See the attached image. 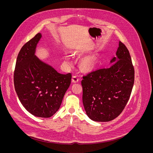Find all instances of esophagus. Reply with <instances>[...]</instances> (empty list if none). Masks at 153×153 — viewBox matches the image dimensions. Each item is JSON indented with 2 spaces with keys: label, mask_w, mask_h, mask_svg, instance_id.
Masks as SVG:
<instances>
[{
  "label": "esophagus",
  "mask_w": 153,
  "mask_h": 153,
  "mask_svg": "<svg viewBox=\"0 0 153 153\" xmlns=\"http://www.w3.org/2000/svg\"><path fill=\"white\" fill-rule=\"evenodd\" d=\"M79 80V78L77 76H73L72 77V82H74V83H77L78 82Z\"/></svg>",
  "instance_id": "esophagus-1"
}]
</instances>
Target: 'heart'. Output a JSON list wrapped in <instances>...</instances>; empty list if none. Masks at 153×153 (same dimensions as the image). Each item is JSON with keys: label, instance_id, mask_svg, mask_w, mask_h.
<instances>
[{"label": "heart", "instance_id": "obj_1", "mask_svg": "<svg viewBox=\"0 0 153 153\" xmlns=\"http://www.w3.org/2000/svg\"><path fill=\"white\" fill-rule=\"evenodd\" d=\"M67 60L68 61H70L69 57H67ZM95 63H96V62H95L94 58L93 57L91 56V57H88L85 58L83 60L82 65L85 69L91 70L94 67Z\"/></svg>", "mask_w": 153, "mask_h": 153}]
</instances>
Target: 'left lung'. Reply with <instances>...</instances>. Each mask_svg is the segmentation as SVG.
I'll return each mask as SVG.
<instances>
[{
  "instance_id": "obj_1",
  "label": "left lung",
  "mask_w": 153,
  "mask_h": 153,
  "mask_svg": "<svg viewBox=\"0 0 153 153\" xmlns=\"http://www.w3.org/2000/svg\"><path fill=\"white\" fill-rule=\"evenodd\" d=\"M110 67L83 76V104L86 113L96 122L111 121L123 111L131 93L134 69L126 47L119 41Z\"/></svg>"
}]
</instances>
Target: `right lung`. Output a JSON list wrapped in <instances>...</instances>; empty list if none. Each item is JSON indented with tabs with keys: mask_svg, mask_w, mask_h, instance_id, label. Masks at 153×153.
I'll return each mask as SVG.
<instances>
[{
	"mask_svg": "<svg viewBox=\"0 0 153 153\" xmlns=\"http://www.w3.org/2000/svg\"><path fill=\"white\" fill-rule=\"evenodd\" d=\"M41 36L37 33L20 49L14 72V84L26 110L35 116L48 118L59 109L72 76L57 73L35 56Z\"/></svg>",
	"mask_w": 153,
	"mask_h": 153,
	"instance_id": "add662e5",
	"label": "right lung"
}]
</instances>
